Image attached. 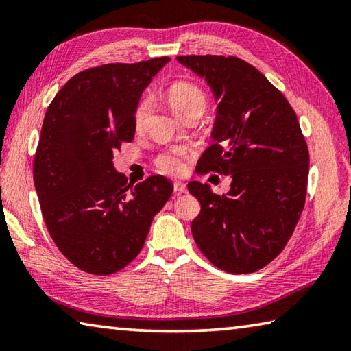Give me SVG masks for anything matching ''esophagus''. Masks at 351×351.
Returning a JSON list of instances; mask_svg holds the SVG:
<instances>
[{"label":"esophagus","instance_id":"34e87169","mask_svg":"<svg viewBox=\"0 0 351 351\" xmlns=\"http://www.w3.org/2000/svg\"><path fill=\"white\" fill-rule=\"evenodd\" d=\"M173 190L176 193H185V191H187V184L182 182V181H175L173 182Z\"/></svg>","mask_w":351,"mask_h":351}]
</instances>
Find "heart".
I'll return each instance as SVG.
<instances>
[{
	"instance_id": "obj_1",
	"label": "heart",
	"mask_w": 351,
	"mask_h": 351,
	"mask_svg": "<svg viewBox=\"0 0 351 351\" xmlns=\"http://www.w3.org/2000/svg\"><path fill=\"white\" fill-rule=\"evenodd\" d=\"M167 99L171 110L182 119L191 113L202 114L206 107V98L204 92L190 83H175L173 86H170L167 92ZM151 107L152 102L149 98H145L138 102L136 113H134V122H136L137 128H141L145 125L149 113H151ZM190 154L191 151L189 147H171L169 151H164L156 155L155 166L162 173L178 175L184 170V158Z\"/></svg>"
}]
</instances>
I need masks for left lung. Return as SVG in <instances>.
Listing matches in <instances>:
<instances>
[{"instance_id":"8db88e82","label":"left lung","mask_w":351,"mask_h":351,"mask_svg":"<svg viewBox=\"0 0 351 351\" xmlns=\"http://www.w3.org/2000/svg\"><path fill=\"white\" fill-rule=\"evenodd\" d=\"M204 78L219 102L211 136L200 156L202 173L230 175V190L214 195L189 182L200 202L193 238L211 263L234 274L253 273L279 255L293 235L306 199L308 145L285 96L238 57L180 56Z\"/></svg>"}]
</instances>
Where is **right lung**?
Masks as SVG:
<instances>
[{"mask_svg":"<svg viewBox=\"0 0 351 351\" xmlns=\"http://www.w3.org/2000/svg\"><path fill=\"white\" fill-rule=\"evenodd\" d=\"M169 57L77 73L43 119L33 164L40 210L56 245L80 270L107 276L136 258L173 185L161 175L128 184L113 154L136 132L140 96Z\"/></svg>","mask_w":351,"mask_h":351,"instance_id":"obj_1","label":"right lung"}]
</instances>
